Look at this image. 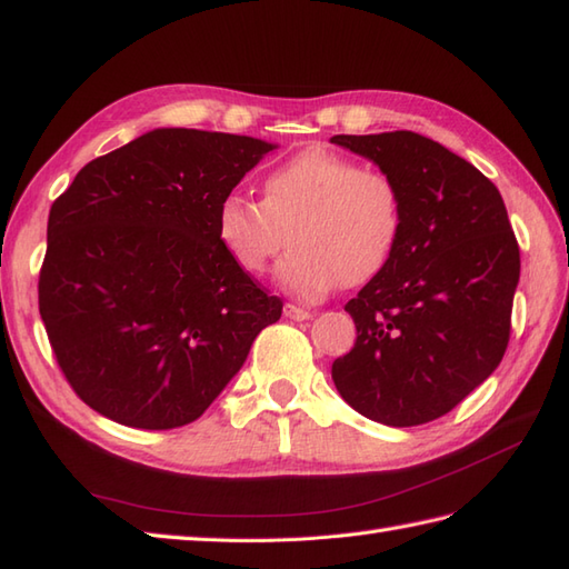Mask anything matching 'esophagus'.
<instances>
[{
    "label": "esophagus",
    "instance_id": "obj_1",
    "mask_svg": "<svg viewBox=\"0 0 569 569\" xmlns=\"http://www.w3.org/2000/svg\"><path fill=\"white\" fill-rule=\"evenodd\" d=\"M283 316H286L288 320H310V318H312V310L300 308V306H296V303H286V306H283Z\"/></svg>",
    "mask_w": 569,
    "mask_h": 569
}]
</instances>
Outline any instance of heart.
<instances>
[{
	"instance_id": "heart-1",
	"label": "heart",
	"mask_w": 569,
	"mask_h": 569,
	"mask_svg": "<svg viewBox=\"0 0 569 569\" xmlns=\"http://www.w3.org/2000/svg\"><path fill=\"white\" fill-rule=\"evenodd\" d=\"M403 229L396 180L330 149H306L263 176L261 202L241 192L217 208V237L241 271L261 276L283 247L278 286L318 300L361 286L391 261Z\"/></svg>"
}]
</instances>
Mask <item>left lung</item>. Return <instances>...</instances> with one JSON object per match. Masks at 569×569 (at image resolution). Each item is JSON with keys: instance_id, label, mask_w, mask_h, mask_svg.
Masks as SVG:
<instances>
[{"instance_id": "1", "label": "left lung", "mask_w": 569, "mask_h": 569, "mask_svg": "<svg viewBox=\"0 0 569 569\" xmlns=\"http://www.w3.org/2000/svg\"><path fill=\"white\" fill-rule=\"evenodd\" d=\"M330 141L377 163L403 196L391 261L345 306L357 342L332 361V381L369 420L422 426L503 359L521 251L497 186L442 143L416 131Z\"/></svg>"}]
</instances>
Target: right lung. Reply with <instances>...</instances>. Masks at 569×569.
<instances>
[{"label":"right lung","mask_w":569,"mask_h":569,"mask_svg":"<svg viewBox=\"0 0 569 569\" xmlns=\"http://www.w3.org/2000/svg\"><path fill=\"white\" fill-rule=\"evenodd\" d=\"M276 143L153 129L90 161L48 214L39 312L84 403L141 430L198 420L281 318L217 237V208Z\"/></svg>","instance_id":"add662e5"}]
</instances>
